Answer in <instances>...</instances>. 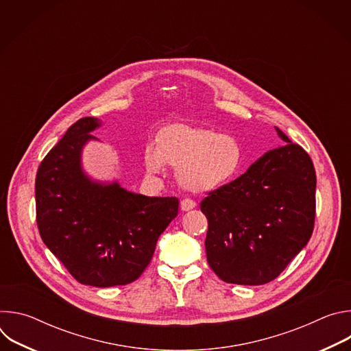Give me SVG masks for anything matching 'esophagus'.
Wrapping results in <instances>:
<instances>
[{"label": "esophagus", "instance_id": "34e87169", "mask_svg": "<svg viewBox=\"0 0 351 351\" xmlns=\"http://www.w3.org/2000/svg\"><path fill=\"white\" fill-rule=\"evenodd\" d=\"M193 208H195V203L193 202V199H189V198L182 199V202H180V210L182 211H190Z\"/></svg>", "mask_w": 351, "mask_h": 351}]
</instances>
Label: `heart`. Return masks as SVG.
Here are the masks:
<instances>
[{"label":"heart","instance_id":"heart-1","mask_svg":"<svg viewBox=\"0 0 351 351\" xmlns=\"http://www.w3.org/2000/svg\"><path fill=\"white\" fill-rule=\"evenodd\" d=\"M240 143L214 129L172 125L144 149L148 173H164L165 167L178 168L179 184L193 193H208L230 183L241 171Z\"/></svg>","mask_w":351,"mask_h":351}]
</instances>
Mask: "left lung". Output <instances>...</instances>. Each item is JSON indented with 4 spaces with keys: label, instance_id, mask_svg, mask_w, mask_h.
<instances>
[{
    "label": "left lung",
    "instance_id": "8db88e82",
    "mask_svg": "<svg viewBox=\"0 0 351 351\" xmlns=\"http://www.w3.org/2000/svg\"><path fill=\"white\" fill-rule=\"evenodd\" d=\"M275 130L285 145L269 149L199 204L208 219L207 261L228 283L257 286L274 280L313 234V161L279 128Z\"/></svg>",
    "mask_w": 351,
    "mask_h": 351
}]
</instances>
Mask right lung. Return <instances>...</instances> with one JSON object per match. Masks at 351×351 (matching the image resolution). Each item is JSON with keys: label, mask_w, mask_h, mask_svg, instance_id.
<instances>
[{"label": "right lung", "mask_w": 351, "mask_h": 351, "mask_svg": "<svg viewBox=\"0 0 351 351\" xmlns=\"http://www.w3.org/2000/svg\"><path fill=\"white\" fill-rule=\"evenodd\" d=\"M101 125L93 117L79 119L45 156L36 176V214L44 244L77 282L111 287L143 274L179 202L88 176L83 148L98 141L91 133Z\"/></svg>", "instance_id": "obj_1"}]
</instances>
